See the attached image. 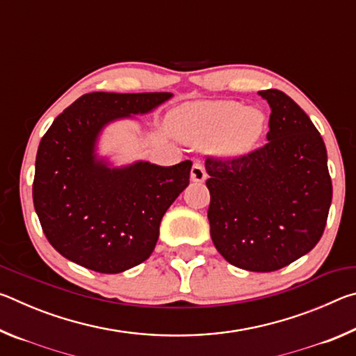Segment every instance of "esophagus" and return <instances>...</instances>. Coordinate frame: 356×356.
Returning a JSON list of instances; mask_svg holds the SVG:
<instances>
[{
    "label": "esophagus",
    "instance_id": "obj_1",
    "mask_svg": "<svg viewBox=\"0 0 356 356\" xmlns=\"http://www.w3.org/2000/svg\"><path fill=\"white\" fill-rule=\"evenodd\" d=\"M207 179V172L204 170V166L201 163H195L191 168V180L193 182H197V184H202L206 182Z\"/></svg>",
    "mask_w": 356,
    "mask_h": 356
}]
</instances>
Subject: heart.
Returning <instances> with one entry per match:
<instances>
[{
	"label": "heart",
	"instance_id": "1",
	"mask_svg": "<svg viewBox=\"0 0 356 356\" xmlns=\"http://www.w3.org/2000/svg\"><path fill=\"white\" fill-rule=\"evenodd\" d=\"M171 125L180 140L191 146L215 144L216 154L236 159L254 147L264 131L265 116L240 102H196L174 113Z\"/></svg>",
	"mask_w": 356,
	"mask_h": 356
}]
</instances>
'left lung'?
<instances>
[{
    "instance_id": "1",
    "label": "left lung",
    "mask_w": 356,
    "mask_h": 356,
    "mask_svg": "<svg viewBox=\"0 0 356 356\" xmlns=\"http://www.w3.org/2000/svg\"><path fill=\"white\" fill-rule=\"evenodd\" d=\"M267 143L240 159H209V222L215 248L248 272H275L321 240L333 197L327 147L301 108L278 89Z\"/></svg>"
}]
</instances>
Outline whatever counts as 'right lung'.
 <instances>
[{"label": "right lung", "instance_id": "right-lung-1", "mask_svg": "<svg viewBox=\"0 0 356 356\" xmlns=\"http://www.w3.org/2000/svg\"><path fill=\"white\" fill-rule=\"evenodd\" d=\"M171 92H91L53 120L35 156L33 201L59 254L99 273L125 272L152 254L160 221L190 184L191 161L116 166L99 154L108 125L152 113Z\"/></svg>", "mask_w": 356, "mask_h": 356}]
</instances>
